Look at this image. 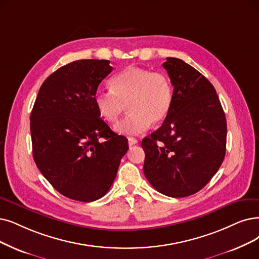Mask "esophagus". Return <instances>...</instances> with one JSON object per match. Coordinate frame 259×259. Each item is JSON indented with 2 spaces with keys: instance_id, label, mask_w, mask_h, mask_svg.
I'll use <instances>...</instances> for the list:
<instances>
[{
  "instance_id": "34e87169",
  "label": "esophagus",
  "mask_w": 259,
  "mask_h": 259,
  "mask_svg": "<svg viewBox=\"0 0 259 259\" xmlns=\"http://www.w3.org/2000/svg\"><path fill=\"white\" fill-rule=\"evenodd\" d=\"M138 143V140L136 138H133V137H130L128 138V146L132 147V146H135V144Z\"/></svg>"
}]
</instances>
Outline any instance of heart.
<instances>
[{"label": "heart", "instance_id": "b5f03b06", "mask_svg": "<svg viewBox=\"0 0 259 259\" xmlns=\"http://www.w3.org/2000/svg\"><path fill=\"white\" fill-rule=\"evenodd\" d=\"M110 89L96 92L95 105L107 122H116L127 106L131 113L115 126L122 135H138L169 115L173 87L160 72L128 67L110 79Z\"/></svg>", "mask_w": 259, "mask_h": 259}]
</instances>
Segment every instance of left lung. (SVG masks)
I'll list each match as a JSON object with an SVG mask.
<instances>
[{
    "mask_svg": "<svg viewBox=\"0 0 259 259\" xmlns=\"http://www.w3.org/2000/svg\"><path fill=\"white\" fill-rule=\"evenodd\" d=\"M173 102L162 125L144 138L143 172L153 187L171 198L200 191L219 170L226 151V119L211 82L179 58L162 64Z\"/></svg>",
    "mask_w": 259,
    "mask_h": 259,
    "instance_id": "obj_1",
    "label": "left lung"
}]
</instances>
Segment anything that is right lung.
Returning <instances> with one entry per match:
<instances>
[{"mask_svg": "<svg viewBox=\"0 0 259 259\" xmlns=\"http://www.w3.org/2000/svg\"><path fill=\"white\" fill-rule=\"evenodd\" d=\"M81 59L59 68L41 85L30 113L34 160L63 195L96 201L111 187L127 139L100 118L95 95L112 67Z\"/></svg>", "mask_w": 259, "mask_h": 259, "instance_id": "1", "label": "right lung"}]
</instances>
